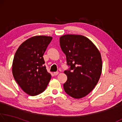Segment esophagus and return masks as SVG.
Masks as SVG:
<instances>
[{
  "label": "esophagus",
  "mask_w": 122,
  "mask_h": 122,
  "mask_svg": "<svg viewBox=\"0 0 122 122\" xmlns=\"http://www.w3.org/2000/svg\"><path fill=\"white\" fill-rule=\"evenodd\" d=\"M58 74H59L58 72H55L53 73L54 75H55V76H57V75H58Z\"/></svg>",
  "instance_id": "obj_1"
}]
</instances>
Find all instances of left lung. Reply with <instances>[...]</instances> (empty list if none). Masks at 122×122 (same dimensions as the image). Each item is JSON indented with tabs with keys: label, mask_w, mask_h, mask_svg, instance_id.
Returning <instances> with one entry per match:
<instances>
[{
	"label": "left lung",
	"mask_w": 122,
	"mask_h": 122,
	"mask_svg": "<svg viewBox=\"0 0 122 122\" xmlns=\"http://www.w3.org/2000/svg\"><path fill=\"white\" fill-rule=\"evenodd\" d=\"M70 69L64 71L65 92L75 99L86 97L94 88L102 72V59L98 48L87 37L66 34L59 38Z\"/></svg>",
	"instance_id": "obj_1"
}]
</instances>
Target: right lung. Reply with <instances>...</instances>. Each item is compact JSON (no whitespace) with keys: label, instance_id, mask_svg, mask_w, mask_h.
Segmentation results:
<instances>
[{"label":"right lung","instance_id":"1","mask_svg":"<svg viewBox=\"0 0 122 122\" xmlns=\"http://www.w3.org/2000/svg\"><path fill=\"white\" fill-rule=\"evenodd\" d=\"M52 39L44 35L30 37L20 45L15 55L13 76L22 89L31 96L45 91L51 78L44 65L43 55Z\"/></svg>","mask_w":122,"mask_h":122}]
</instances>
